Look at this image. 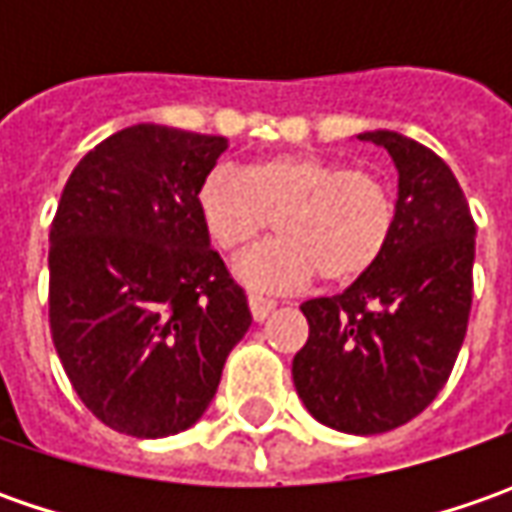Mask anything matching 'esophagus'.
<instances>
[{"mask_svg":"<svg viewBox=\"0 0 512 512\" xmlns=\"http://www.w3.org/2000/svg\"><path fill=\"white\" fill-rule=\"evenodd\" d=\"M247 305H250L253 322H265L267 316L276 310V302H273V299H265V296H247Z\"/></svg>","mask_w":512,"mask_h":512,"instance_id":"1","label":"esophagus"}]
</instances>
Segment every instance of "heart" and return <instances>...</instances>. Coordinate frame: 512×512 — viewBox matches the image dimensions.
I'll return each mask as SVG.
<instances>
[{
  "instance_id": "obj_1",
  "label": "heart",
  "mask_w": 512,
  "mask_h": 512,
  "mask_svg": "<svg viewBox=\"0 0 512 512\" xmlns=\"http://www.w3.org/2000/svg\"><path fill=\"white\" fill-rule=\"evenodd\" d=\"M207 239L227 256L250 247L277 216L279 239L256 247L236 276L256 290H296L316 273L347 285L382 259L396 227V196L382 173L319 153H273L242 173L216 168L196 190Z\"/></svg>"
}]
</instances>
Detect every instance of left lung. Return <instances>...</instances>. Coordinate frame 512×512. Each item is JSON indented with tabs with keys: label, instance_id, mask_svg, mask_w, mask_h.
<instances>
[{
	"label": "left lung",
	"instance_id": "obj_1",
	"mask_svg": "<svg viewBox=\"0 0 512 512\" xmlns=\"http://www.w3.org/2000/svg\"><path fill=\"white\" fill-rule=\"evenodd\" d=\"M399 170L396 227L382 259L339 296L302 305L310 336L293 384L316 422L373 436L439 396L462 350L476 225L453 170L393 130L359 133Z\"/></svg>",
	"mask_w": 512,
	"mask_h": 512
}]
</instances>
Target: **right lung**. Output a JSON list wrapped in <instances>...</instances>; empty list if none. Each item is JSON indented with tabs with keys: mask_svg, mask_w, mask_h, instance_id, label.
<instances>
[{
	"mask_svg": "<svg viewBox=\"0 0 512 512\" xmlns=\"http://www.w3.org/2000/svg\"><path fill=\"white\" fill-rule=\"evenodd\" d=\"M225 136L133 125L85 153L50 225V336L76 396L136 439L202 419L250 327L196 190Z\"/></svg>",
	"mask_w": 512,
	"mask_h": 512,
	"instance_id": "1",
	"label": "right lung"
}]
</instances>
